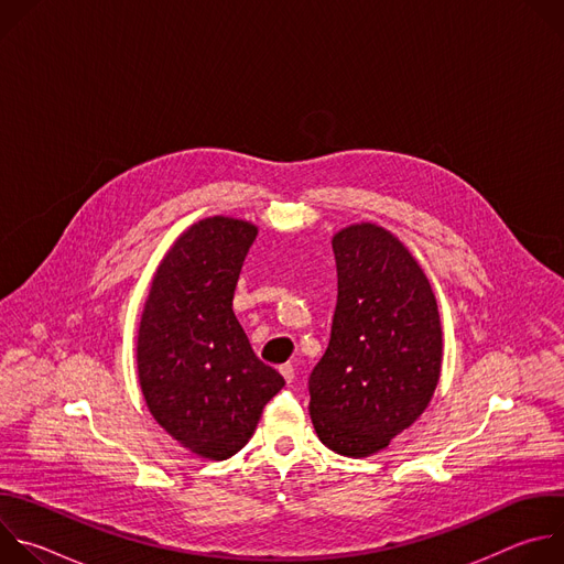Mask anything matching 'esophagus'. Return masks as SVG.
Returning <instances> with one entry per match:
<instances>
[{
    "instance_id": "34e87169",
    "label": "esophagus",
    "mask_w": 564,
    "mask_h": 564,
    "mask_svg": "<svg viewBox=\"0 0 564 564\" xmlns=\"http://www.w3.org/2000/svg\"><path fill=\"white\" fill-rule=\"evenodd\" d=\"M279 370H281L283 379H285L288 383H292V379H294V366H292V364H283Z\"/></svg>"
}]
</instances>
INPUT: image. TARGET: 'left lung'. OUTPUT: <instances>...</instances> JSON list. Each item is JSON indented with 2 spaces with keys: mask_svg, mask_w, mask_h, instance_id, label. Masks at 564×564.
I'll return each mask as SVG.
<instances>
[{
  "mask_svg": "<svg viewBox=\"0 0 564 564\" xmlns=\"http://www.w3.org/2000/svg\"><path fill=\"white\" fill-rule=\"evenodd\" d=\"M337 307L330 344L307 379L318 440L366 457L429 406L442 370L431 283L411 252L372 223L335 234Z\"/></svg>",
  "mask_w": 564,
  "mask_h": 564,
  "instance_id": "left-lung-1",
  "label": "left lung"
}]
</instances>
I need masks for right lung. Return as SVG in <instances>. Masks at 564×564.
<instances>
[{"instance_id":"right-lung-1","label":"right lung","mask_w":564,"mask_h":564,"mask_svg":"<svg viewBox=\"0 0 564 564\" xmlns=\"http://www.w3.org/2000/svg\"><path fill=\"white\" fill-rule=\"evenodd\" d=\"M254 238L248 220L192 225L160 263L138 330V377L153 420L207 459L243 448L285 386L254 355L231 310Z\"/></svg>"}]
</instances>
